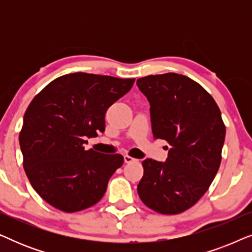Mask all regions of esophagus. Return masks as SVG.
Wrapping results in <instances>:
<instances>
[{
  "label": "esophagus",
  "instance_id": "obj_1",
  "mask_svg": "<svg viewBox=\"0 0 252 252\" xmlns=\"http://www.w3.org/2000/svg\"><path fill=\"white\" fill-rule=\"evenodd\" d=\"M124 160H125V163H134V161H137V159H135V158L130 157L128 156V155H126V156H124Z\"/></svg>",
  "mask_w": 252,
  "mask_h": 252
}]
</instances>
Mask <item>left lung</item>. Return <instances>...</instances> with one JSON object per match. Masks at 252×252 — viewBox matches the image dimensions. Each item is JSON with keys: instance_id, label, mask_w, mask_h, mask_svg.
<instances>
[{"instance_id": "obj_1", "label": "left lung", "mask_w": 252, "mask_h": 252, "mask_svg": "<svg viewBox=\"0 0 252 252\" xmlns=\"http://www.w3.org/2000/svg\"><path fill=\"white\" fill-rule=\"evenodd\" d=\"M150 104L154 139L168 142L167 158L142 161L137 192L163 215L191 208L208 190L221 161L226 127L215 99L201 85L177 73L137 79Z\"/></svg>"}]
</instances>
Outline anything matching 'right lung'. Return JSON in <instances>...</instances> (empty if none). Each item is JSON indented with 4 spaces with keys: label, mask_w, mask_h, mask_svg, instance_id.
<instances>
[{
    "label": "right lung",
    "mask_w": 252,
    "mask_h": 252,
    "mask_svg": "<svg viewBox=\"0 0 252 252\" xmlns=\"http://www.w3.org/2000/svg\"><path fill=\"white\" fill-rule=\"evenodd\" d=\"M134 81L77 72L55 79L31 102L19 134L24 170L34 190L54 208L81 211L105 194L124 157L85 150V144L104 133L106 110Z\"/></svg>",
    "instance_id": "add662e5"
}]
</instances>
